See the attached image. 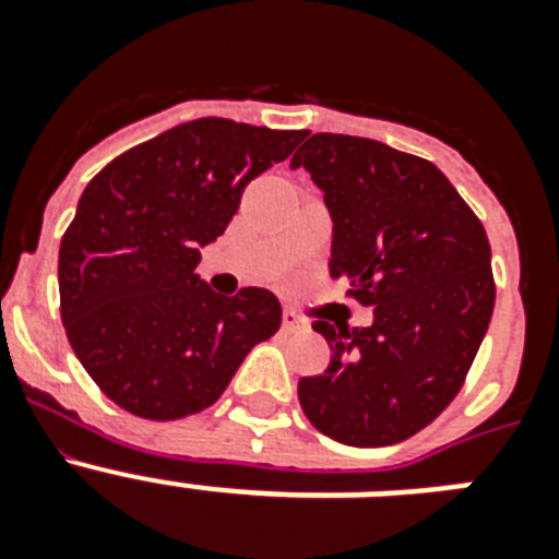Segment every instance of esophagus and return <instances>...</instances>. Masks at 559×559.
Wrapping results in <instances>:
<instances>
[{
    "label": "esophagus",
    "instance_id": "esophagus-1",
    "mask_svg": "<svg viewBox=\"0 0 559 559\" xmlns=\"http://www.w3.org/2000/svg\"><path fill=\"white\" fill-rule=\"evenodd\" d=\"M296 330H305V322L296 313L285 310V313H283V333H296Z\"/></svg>",
    "mask_w": 559,
    "mask_h": 559
}]
</instances>
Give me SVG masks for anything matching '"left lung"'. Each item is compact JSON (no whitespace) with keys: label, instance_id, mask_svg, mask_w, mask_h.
I'll return each mask as SVG.
<instances>
[{"label":"left lung","instance_id":"obj_1","mask_svg":"<svg viewBox=\"0 0 559 559\" xmlns=\"http://www.w3.org/2000/svg\"><path fill=\"white\" fill-rule=\"evenodd\" d=\"M333 215L330 276L372 328L313 322L333 358L299 380L305 417L355 448L403 442L451 406L496 305L490 240L445 173L383 142L313 133L294 153Z\"/></svg>","mask_w":559,"mask_h":559}]
</instances>
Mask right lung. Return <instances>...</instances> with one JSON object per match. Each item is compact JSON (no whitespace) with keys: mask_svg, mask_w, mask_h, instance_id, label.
<instances>
[{"mask_svg":"<svg viewBox=\"0 0 559 559\" xmlns=\"http://www.w3.org/2000/svg\"><path fill=\"white\" fill-rule=\"evenodd\" d=\"M302 136L201 117L120 153L86 185L58 251L61 322L88 378L128 414L204 412L280 330L271 290L212 294L195 265L243 187Z\"/></svg>","mask_w":559,"mask_h":559,"instance_id":"right-lung-1","label":"right lung"}]
</instances>
